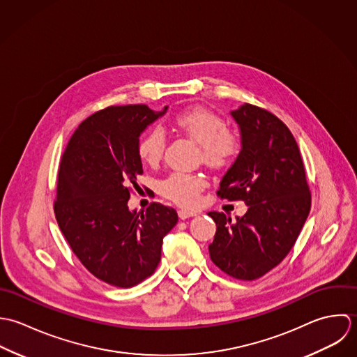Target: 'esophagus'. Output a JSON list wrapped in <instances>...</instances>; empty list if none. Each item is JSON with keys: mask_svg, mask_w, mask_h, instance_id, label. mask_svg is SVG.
<instances>
[{"mask_svg": "<svg viewBox=\"0 0 357 357\" xmlns=\"http://www.w3.org/2000/svg\"><path fill=\"white\" fill-rule=\"evenodd\" d=\"M196 213H193V211H189V210H179L178 211V216L181 218V219H188V218H190V216H196Z\"/></svg>", "mask_w": 357, "mask_h": 357, "instance_id": "34e87169", "label": "esophagus"}]
</instances>
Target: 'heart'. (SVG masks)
I'll use <instances>...</instances> for the list:
<instances>
[{
    "instance_id": "b5f03b06",
    "label": "heart",
    "mask_w": 357,
    "mask_h": 357,
    "mask_svg": "<svg viewBox=\"0 0 357 357\" xmlns=\"http://www.w3.org/2000/svg\"><path fill=\"white\" fill-rule=\"evenodd\" d=\"M174 128L200 146V157L211 168L229 165L238 153V139L229 132L226 123L203 107L185 110L174 117ZM165 135L160 128L144 134L138 144V155L147 165H155L164 153ZM206 179L200 174L174 172L160 183V192L167 199L183 207H195Z\"/></svg>"
}]
</instances>
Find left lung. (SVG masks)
<instances>
[{
	"label": "left lung",
	"instance_id": "obj_1",
	"mask_svg": "<svg viewBox=\"0 0 357 357\" xmlns=\"http://www.w3.org/2000/svg\"><path fill=\"white\" fill-rule=\"evenodd\" d=\"M241 150L223 175L218 196L241 200L243 216L211 211L216 223L210 257L226 275L255 280L278 266L295 244L310 211L298 144L276 116L245 103L230 112Z\"/></svg>",
	"mask_w": 357,
	"mask_h": 357
}]
</instances>
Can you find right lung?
<instances>
[{"instance_id":"obj_1","label":"right lung","mask_w":357,"mask_h":357,"mask_svg":"<svg viewBox=\"0 0 357 357\" xmlns=\"http://www.w3.org/2000/svg\"><path fill=\"white\" fill-rule=\"evenodd\" d=\"M168 110L112 106L82 121L63 151L55 215L73 252L99 280L128 288L161 259L162 238L176 225L174 208L153 203L130 210V186L142 175L143 131Z\"/></svg>"}]
</instances>
